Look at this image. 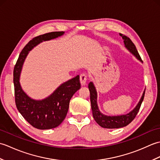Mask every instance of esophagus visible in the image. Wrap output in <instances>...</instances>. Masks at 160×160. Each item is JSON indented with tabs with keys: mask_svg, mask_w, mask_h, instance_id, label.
I'll list each match as a JSON object with an SVG mask.
<instances>
[{
	"mask_svg": "<svg viewBox=\"0 0 160 160\" xmlns=\"http://www.w3.org/2000/svg\"><path fill=\"white\" fill-rule=\"evenodd\" d=\"M80 79L81 84H82V86L85 85L87 80V75L86 73H81L80 76Z\"/></svg>",
	"mask_w": 160,
	"mask_h": 160,
	"instance_id": "34e87169",
	"label": "esophagus"
}]
</instances>
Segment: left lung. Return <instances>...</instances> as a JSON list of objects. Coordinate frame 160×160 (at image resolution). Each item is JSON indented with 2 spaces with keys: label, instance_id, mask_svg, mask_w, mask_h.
Segmentation results:
<instances>
[{
  "label": "left lung",
  "instance_id": "1",
  "mask_svg": "<svg viewBox=\"0 0 160 160\" xmlns=\"http://www.w3.org/2000/svg\"><path fill=\"white\" fill-rule=\"evenodd\" d=\"M122 38L124 39V43L125 47L137 58L138 60L142 61V58L139 54L136 47L134 45V43L131 41V40L127 37V36L123 35L121 36ZM89 89L90 91V100L91 104V109H92L93 116L94 120H96L97 123L100 127L106 128H118L126 127L131 122L134 120L139 110H140L142 101L144 100L145 91L141 98V99L139 102V103L133 110L127 115H119V116H107L102 114L99 109H98L97 105V93L96 89L93 84L90 82L89 83Z\"/></svg>",
  "mask_w": 160,
  "mask_h": 160
}]
</instances>
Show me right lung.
I'll list each match as a JSON object with an SVG mask.
<instances>
[{"mask_svg": "<svg viewBox=\"0 0 160 160\" xmlns=\"http://www.w3.org/2000/svg\"><path fill=\"white\" fill-rule=\"evenodd\" d=\"M63 33L64 32H53L33 38L20 52L13 69V84L17 109L32 127L41 130L56 128L64 120L71 97L81 87L80 76H77L61 84L50 96L38 101L31 99L22 90L19 82L20 71L24 60L33 47L42 41L56 38Z\"/></svg>", "mask_w": 160, "mask_h": 160, "instance_id": "add662e5", "label": "right lung"}]
</instances>
